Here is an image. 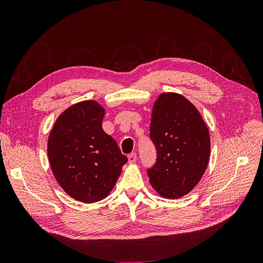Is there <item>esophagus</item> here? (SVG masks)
I'll return each mask as SVG.
<instances>
[{
	"instance_id": "obj_1",
	"label": "esophagus",
	"mask_w": 263,
	"mask_h": 263,
	"mask_svg": "<svg viewBox=\"0 0 263 263\" xmlns=\"http://www.w3.org/2000/svg\"><path fill=\"white\" fill-rule=\"evenodd\" d=\"M136 160H137V156H136V154H130V155H128V163H130V164H133V163H135L136 162Z\"/></svg>"
}]
</instances>
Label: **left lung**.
<instances>
[{
  "instance_id": "1",
  "label": "left lung",
  "mask_w": 263,
  "mask_h": 263,
  "mask_svg": "<svg viewBox=\"0 0 263 263\" xmlns=\"http://www.w3.org/2000/svg\"><path fill=\"white\" fill-rule=\"evenodd\" d=\"M150 137L157 149V162L148 170L151 186L169 200L185 196L210 161V132L201 113L183 95L161 93L151 112Z\"/></svg>"
}]
</instances>
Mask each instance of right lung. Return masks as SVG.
Here are the masks:
<instances>
[{"label":"right lung","instance_id":"obj_1","mask_svg":"<svg viewBox=\"0 0 263 263\" xmlns=\"http://www.w3.org/2000/svg\"><path fill=\"white\" fill-rule=\"evenodd\" d=\"M104 115L97 101L76 103L55 119L47 142L54 179L82 203L108 196L127 162L116 141L102 128Z\"/></svg>","mask_w":263,"mask_h":263}]
</instances>
